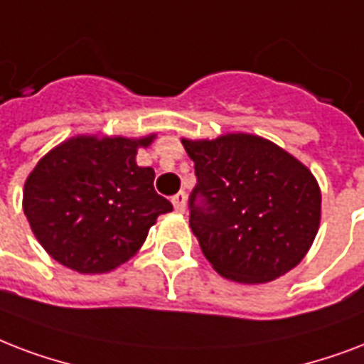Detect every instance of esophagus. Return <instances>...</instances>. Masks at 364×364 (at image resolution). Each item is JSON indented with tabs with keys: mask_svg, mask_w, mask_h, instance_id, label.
Here are the masks:
<instances>
[{
	"mask_svg": "<svg viewBox=\"0 0 364 364\" xmlns=\"http://www.w3.org/2000/svg\"><path fill=\"white\" fill-rule=\"evenodd\" d=\"M173 205L176 213H184L186 210V193L184 191H178L176 196L173 197Z\"/></svg>",
	"mask_w": 364,
	"mask_h": 364,
	"instance_id": "34e87169",
	"label": "esophagus"
}]
</instances>
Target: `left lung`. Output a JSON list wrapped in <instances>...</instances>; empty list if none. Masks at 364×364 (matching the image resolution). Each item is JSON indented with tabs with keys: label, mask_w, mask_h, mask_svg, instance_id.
Returning <instances> with one entry per match:
<instances>
[{
	"label": "left lung",
	"mask_w": 364,
	"mask_h": 364,
	"mask_svg": "<svg viewBox=\"0 0 364 364\" xmlns=\"http://www.w3.org/2000/svg\"><path fill=\"white\" fill-rule=\"evenodd\" d=\"M182 144L197 176L190 228L214 269L252 284L296 267L321 222L311 171L277 144L245 132Z\"/></svg>",
	"instance_id": "left-lung-1"
}]
</instances>
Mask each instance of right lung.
<instances>
[{
	"mask_svg": "<svg viewBox=\"0 0 364 364\" xmlns=\"http://www.w3.org/2000/svg\"><path fill=\"white\" fill-rule=\"evenodd\" d=\"M146 138L74 136L39 159L24 184L22 208L33 235L62 266L108 273L148 237L173 205L154 188L151 167H138Z\"/></svg>",
	"mask_w": 364,
	"mask_h": 364,
	"instance_id": "1",
	"label": "right lung"
}]
</instances>
